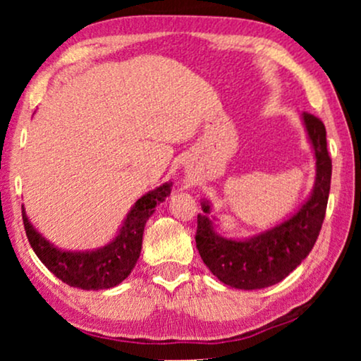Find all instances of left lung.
<instances>
[{
  "label": "left lung",
  "instance_id": "8db88e82",
  "mask_svg": "<svg viewBox=\"0 0 361 361\" xmlns=\"http://www.w3.org/2000/svg\"><path fill=\"white\" fill-rule=\"evenodd\" d=\"M315 152V185L307 202L283 224L248 240H228L216 235L207 215H197L195 243L200 258L221 283L236 289H263L278 284L298 268L314 248L327 210L332 159L327 151L324 123L302 113ZM204 214L210 205L202 202Z\"/></svg>",
  "mask_w": 361,
  "mask_h": 361
}]
</instances>
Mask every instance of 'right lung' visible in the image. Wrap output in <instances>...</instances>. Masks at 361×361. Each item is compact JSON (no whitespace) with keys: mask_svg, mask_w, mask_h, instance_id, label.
I'll return each instance as SVG.
<instances>
[{"mask_svg":"<svg viewBox=\"0 0 361 361\" xmlns=\"http://www.w3.org/2000/svg\"><path fill=\"white\" fill-rule=\"evenodd\" d=\"M171 182L137 199L128 214L120 233L103 248L93 251H62L49 243L27 220L23 207V221L31 248L44 266L62 283L85 290L115 288L135 268L141 253L142 231L154 214L156 205L171 194Z\"/></svg>","mask_w":361,"mask_h":361,"instance_id":"add662e5","label":"right lung"}]
</instances>
